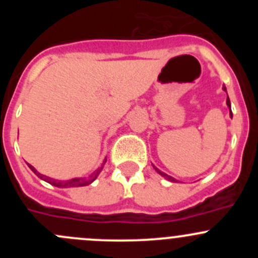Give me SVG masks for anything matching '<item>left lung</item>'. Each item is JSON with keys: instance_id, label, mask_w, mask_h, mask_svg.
<instances>
[{"instance_id": "obj_1", "label": "left lung", "mask_w": 258, "mask_h": 258, "mask_svg": "<svg viewBox=\"0 0 258 258\" xmlns=\"http://www.w3.org/2000/svg\"><path fill=\"white\" fill-rule=\"evenodd\" d=\"M223 90H225L226 91V87H225V86H223ZM226 103H227V106H228V108H230V114H231V117H232V112H231V102H230V100H228V97H227V100H226ZM156 168V167H155ZM156 171H157V172L158 173H161V175H162L163 176V177H165V178H167L168 179V181H171V182H176V179L175 178H173V177H171V176H168V175H166V173H163V172H161V171H158L157 170V168H156Z\"/></svg>"}]
</instances>
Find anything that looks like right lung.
Listing matches in <instances>:
<instances>
[{"mask_svg":"<svg viewBox=\"0 0 258 258\" xmlns=\"http://www.w3.org/2000/svg\"><path fill=\"white\" fill-rule=\"evenodd\" d=\"M105 162H106V161H105ZM103 165H105V163H103ZM28 167H30L31 170H32V172L35 173V175H37L38 177H40L41 179H43V181H46V182H48V183L53 184V186H56V187H63V188H67V187H81V186H86V184H90L91 182L93 181V179L97 177L98 173L101 172V170H102V167L98 168V170L96 171V172L93 173L92 176H91L90 179H85V178H72V179H69V181H56V179L49 178V177H47V176L41 175V173L37 172V171H36V168L32 167V166H31V165H28Z\"/></svg>","mask_w":258,"mask_h":258,"instance_id":"obj_1","label":"right lung"}]
</instances>
